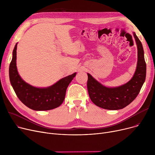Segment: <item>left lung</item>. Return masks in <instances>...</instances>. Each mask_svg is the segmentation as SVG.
<instances>
[{"mask_svg": "<svg viewBox=\"0 0 155 155\" xmlns=\"http://www.w3.org/2000/svg\"><path fill=\"white\" fill-rule=\"evenodd\" d=\"M133 35L137 48V62L134 74L128 82L117 87H107L87 73L88 95L97 106L107 110L123 109L131 104L140 93L146 78V64L142 43L135 32Z\"/></svg>", "mask_w": 155, "mask_h": 155, "instance_id": "8db88e82", "label": "left lung"}]
</instances>
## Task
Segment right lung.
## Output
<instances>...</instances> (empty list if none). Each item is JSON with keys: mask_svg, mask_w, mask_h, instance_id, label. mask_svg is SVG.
Masks as SVG:
<instances>
[{"mask_svg": "<svg viewBox=\"0 0 155 155\" xmlns=\"http://www.w3.org/2000/svg\"><path fill=\"white\" fill-rule=\"evenodd\" d=\"M16 43L12 52V59L9 66V78L14 91L19 99L26 106L35 110H48L59 107L63 103L67 88L76 75V73L63 78L53 85L46 88L32 86L19 75L16 58Z\"/></svg>", "mask_w": 155, "mask_h": 155, "instance_id": "right-lung-1", "label": "right lung"}]
</instances>
